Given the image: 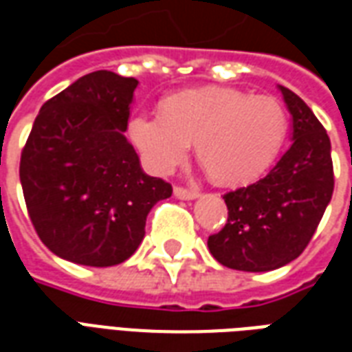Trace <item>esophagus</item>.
<instances>
[{
  "mask_svg": "<svg viewBox=\"0 0 352 352\" xmlns=\"http://www.w3.org/2000/svg\"><path fill=\"white\" fill-rule=\"evenodd\" d=\"M173 192H175L177 198H181V199H192V198H198L199 196L198 188H186V186H175Z\"/></svg>",
  "mask_w": 352,
  "mask_h": 352,
  "instance_id": "esophagus-1",
  "label": "esophagus"
}]
</instances>
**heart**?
Returning <instances> with one entry per match:
<instances>
[{
  "instance_id": "b5f03b06",
  "label": "heart",
  "mask_w": 352,
  "mask_h": 352,
  "mask_svg": "<svg viewBox=\"0 0 352 352\" xmlns=\"http://www.w3.org/2000/svg\"><path fill=\"white\" fill-rule=\"evenodd\" d=\"M288 118L272 96L206 88L173 96L160 116H138L130 135L160 171L175 168L194 143L207 175L222 184L245 183L262 173L287 138Z\"/></svg>"
}]
</instances>
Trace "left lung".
<instances>
[{
  "instance_id": "1",
  "label": "left lung",
  "mask_w": 352,
  "mask_h": 352,
  "mask_svg": "<svg viewBox=\"0 0 352 352\" xmlns=\"http://www.w3.org/2000/svg\"><path fill=\"white\" fill-rule=\"evenodd\" d=\"M292 115V145L262 179L226 192L228 221L207 239L222 265L270 272L298 258L333 192L330 138L305 101L279 87Z\"/></svg>"
}]
</instances>
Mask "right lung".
<instances>
[{"label":"right lung","mask_w":352,"mask_h":352,"mask_svg":"<svg viewBox=\"0 0 352 352\" xmlns=\"http://www.w3.org/2000/svg\"><path fill=\"white\" fill-rule=\"evenodd\" d=\"M138 80L88 73L50 98L20 154V183L37 236L60 258L107 267L128 260L146 214L171 196L124 138Z\"/></svg>","instance_id":"add662e5"}]
</instances>
